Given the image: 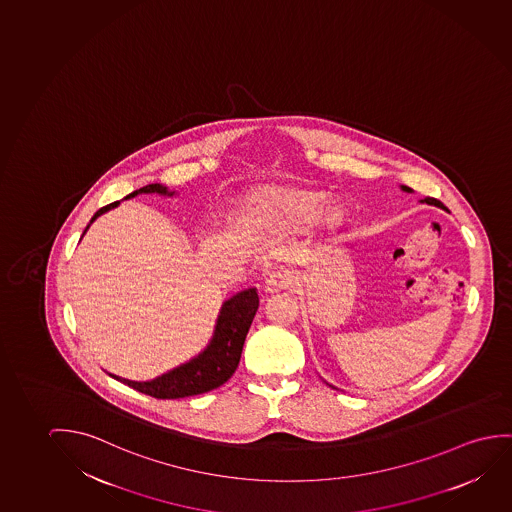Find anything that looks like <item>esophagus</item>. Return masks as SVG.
<instances>
[{
  "mask_svg": "<svg viewBox=\"0 0 512 512\" xmlns=\"http://www.w3.org/2000/svg\"><path fill=\"white\" fill-rule=\"evenodd\" d=\"M296 282L294 275L290 273L289 269H278L273 271L271 275L266 278V289L269 292H278V290H285L292 287Z\"/></svg>",
  "mask_w": 512,
  "mask_h": 512,
  "instance_id": "esophagus-1",
  "label": "esophagus"
}]
</instances>
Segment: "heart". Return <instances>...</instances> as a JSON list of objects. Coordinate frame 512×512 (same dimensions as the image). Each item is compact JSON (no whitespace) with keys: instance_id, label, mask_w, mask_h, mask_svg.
Here are the masks:
<instances>
[{"instance_id":"1","label":"heart","mask_w":512,"mask_h":512,"mask_svg":"<svg viewBox=\"0 0 512 512\" xmlns=\"http://www.w3.org/2000/svg\"><path fill=\"white\" fill-rule=\"evenodd\" d=\"M257 215L266 220L306 225L319 220L326 211L324 193L273 186L257 197Z\"/></svg>"}]
</instances>
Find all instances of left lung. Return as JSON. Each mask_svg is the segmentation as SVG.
Wrapping results in <instances>:
<instances>
[{"label":"left lung","instance_id":"left-lung-1","mask_svg":"<svg viewBox=\"0 0 512 512\" xmlns=\"http://www.w3.org/2000/svg\"><path fill=\"white\" fill-rule=\"evenodd\" d=\"M405 192H412L408 186H401ZM423 202H426V204H435V206H438V208H444V204L440 202V200L433 199V197H426V199L423 200Z\"/></svg>","mask_w":512,"mask_h":512}]
</instances>
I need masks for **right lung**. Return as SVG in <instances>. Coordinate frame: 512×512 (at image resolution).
<instances>
[{
    "label": "right lung",
    "instance_id": "right-lung-1",
    "mask_svg": "<svg viewBox=\"0 0 512 512\" xmlns=\"http://www.w3.org/2000/svg\"><path fill=\"white\" fill-rule=\"evenodd\" d=\"M153 192L172 195V192H167L165 186L155 183V185L142 186L139 190L126 195V199L135 197L137 193ZM118 204L119 200H116L98 209L91 218V222H95L98 216L104 215L109 209L116 208ZM257 310H259L257 290H243L223 303L213 340L209 343L208 349L204 350L199 357L192 359L190 363L183 364L176 370L169 371L162 377L149 382H134V380L114 377V375L111 377L139 393L148 394L158 400H178V398L213 391L216 387L223 386L234 375L241 359L246 334L252 326Z\"/></svg>",
    "mask_w": 512,
    "mask_h": 512
}]
</instances>
